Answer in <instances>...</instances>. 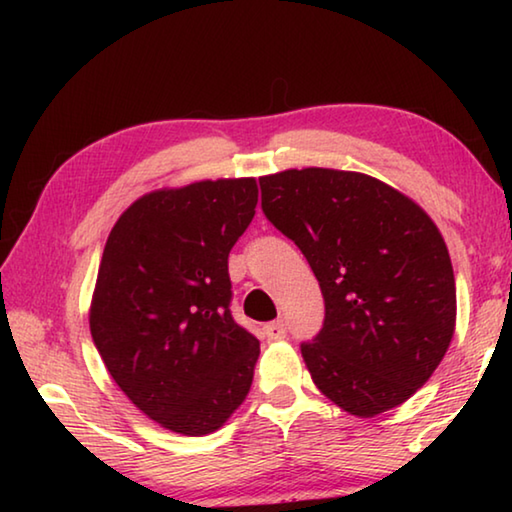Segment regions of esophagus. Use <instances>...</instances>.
<instances>
[{
  "label": "esophagus",
  "instance_id": "obj_1",
  "mask_svg": "<svg viewBox=\"0 0 512 512\" xmlns=\"http://www.w3.org/2000/svg\"><path fill=\"white\" fill-rule=\"evenodd\" d=\"M264 334H266L268 341L284 339V336H287V327H284L282 320H273V323L264 325Z\"/></svg>",
  "mask_w": 512,
  "mask_h": 512
}]
</instances>
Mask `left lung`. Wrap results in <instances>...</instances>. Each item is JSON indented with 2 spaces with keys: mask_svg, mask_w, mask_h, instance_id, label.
I'll return each instance as SVG.
<instances>
[{
  "mask_svg": "<svg viewBox=\"0 0 512 512\" xmlns=\"http://www.w3.org/2000/svg\"><path fill=\"white\" fill-rule=\"evenodd\" d=\"M259 187L264 216L323 291V327L300 343L314 384L359 418L409 400L456 323L454 268L436 225L411 198L354 171L289 169Z\"/></svg>",
  "mask_w": 512,
  "mask_h": 512,
  "instance_id": "left-lung-1",
  "label": "left lung"
}]
</instances>
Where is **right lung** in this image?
Masks as SVG:
<instances>
[{
    "mask_svg": "<svg viewBox=\"0 0 512 512\" xmlns=\"http://www.w3.org/2000/svg\"><path fill=\"white\" fill-rule=\"evenodd\" d=\"M255 178L142 196L103 248L90 332L137 409L185 436L246 400L259 341L232 318L228 255L255 216Z\"/></svg>",
    "mask_w": 512,
    "mask_h": 512,
    "instance_id": "right-lung-1",
    "label": "right lung"
}]
</instances>
